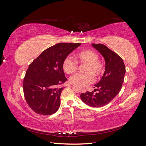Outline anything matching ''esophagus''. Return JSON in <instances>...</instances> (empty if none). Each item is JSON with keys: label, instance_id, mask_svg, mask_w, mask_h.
Segmentation results:
<instances>
[{"label": "esophagus", "instance_id": "obj_1", "mask_svg": "<svg viewBox=\"0 0 146 146\" xmlns=\"http://www.w3.org/2000/svg\"><path fill=\"white\" fill-rule=\"evenodd\" d=\"M82 92H85L86 91V89L85 88H82Z\"/></svg>", "mask_w": 146, "mask_h": 146}]
</instances>
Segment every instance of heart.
<instances>
[{"mask_svg":"<svg viewBox=\"0 0 146 146\" xmlns=\"http://www.w3.org/2000/svg\"><path fill=\"white\" fill-rule=\"evenodd\" d=\"M98 55L91 50H84L76 55V61L80 63L87 64L86 74H77L70 78L72 83L80 86H86L93 82L94 77H99L102 74L104 66L101 61L98 60ZM64 71L68 74H72L77 71V63L72 58L67 56L64 59L62 64Z\"/></svg>","mask_w":146,"mask_h":146,"instance_id":"heart-1","label":"heart"}]
</instances>
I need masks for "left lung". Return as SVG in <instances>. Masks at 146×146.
Returning a JSON list of instances; mask_svg holds the SVG:
<instances>
[{"label": "left lung", "instance_id": "1", "mask_svg": "<svg viewBox=\"0 0 146 146\" xmlns=\"http://www.w3.org/2000/svg\"><path fill=\"white\" fill-rule=\"evenodd\" d=\"M102 55L105 61V70L101 80L94 85L98 91H87L80 95L82 100L92 107H102L109 104L120 92L124 80L125 66L116 53L101 44H91Z\"/></svg>", "mask_w": 146, "mask_h": 146}]
</instances>
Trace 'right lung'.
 <instances>
[{"mask_svg": "<svg viewBox=\"0 0 146 146\" xmlns=\"http://www.w3.org/2000/svg\"><path fill=\"white\" fill-rule=\"evenodd\" d=\"M80 43H58L43 51L25 73L23 90L26 102L33 111L51 115L60 106V95L66 80L62 68L64 59Z\"/></svg>", "mask_w": 146, "mask_h": 146, "instance_id": "add662e5", "label": "right lung"}]
</instances>
